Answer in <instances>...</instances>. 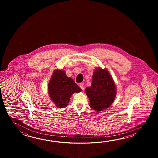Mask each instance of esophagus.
I'll use <instances>...</instances> for the list:
<instances>
[{
    "mask_svg": "<svg viewBox=\"0 0 158 158\" xmlns=\"http://www.w3.org/2000/svg\"><path fill=\"white\" fill-rule=\"evenodd\" d=\"M80 87L82 89V90H85V85L84 84H81L80 85Z\"/></svg>",
    "mask_w": 158,
    "mask_h": 158,
    "instance_id": "esophagus-1",
    "label": "esophagus"
}]
</instances>
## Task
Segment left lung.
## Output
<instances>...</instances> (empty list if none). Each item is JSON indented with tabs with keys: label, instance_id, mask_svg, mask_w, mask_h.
Returning <instances> with one entry per match:
<instances>
[{
	"label": "left lung",
	"instance_id": "obj_1",
	"mask_svg": "<svg viewBox=\"0 0 158 158\" xmlns=\"http://www.w3.org/2000/svg\"><path fill=\"white\" fill-rule=\"evenodd\" d=\"M85 92L89 99L90 107L97 112L111 106L116 95V87L107 69H95L91 85L86 88Z\"/></svg>",
	"mask_w": 158,
	"mask_h": 158
}]
</instances>
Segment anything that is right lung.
Masks as SVG:
<instances>
[{
    "mask_svg": "<svg viewBox=\"0 0 158 158\" xmlns=\"http://www.w3.org/2000/svg\"><path fill=\"white\" fill-rule=\"evenodd\" d=\"M48 91L56 106L63 108L67 106L71 95L80 93L81 89L72 78L67 76L64 71L56 69L48 82Z\"/></svg>",
    "mask_w": 158,
    "mask_h": 158,
    "instance_id": "add662e5",
    "label": "right lung"
}]
</instances>
